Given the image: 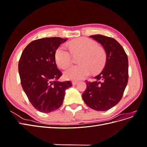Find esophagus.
<instances>
[{
    "label": "esophagus",
    "mask_w": 147,
    "mask_h": 147,
    "mask_svg": "<svg viewBox=\"0 0 147 147\" xmlns=\"http://www.w3.org/2000/svg\"><path fill=\"white\" fill-rule=\"evenodd\" d=\"M78 83V82L77 81H73L72 82V84L73 85H75V84H77Z\"/></svg>",
    "instance_id": "obj_1"
}]
</instances>
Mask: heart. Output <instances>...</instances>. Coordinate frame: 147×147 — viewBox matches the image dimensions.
<instances>
[{"mask_svg":"<svg viewBox=\"0 0 147 147\" xmlns=\"http://www.w3.org/2000/svg\"><path fill=\"white\" fill-rule=\"evenodd\" d=\"M67 45L73 55L80 54L78 58L80 64L69 67L64 72L67 80L77 81L88 76L91 70L92 73L98 72L104 67L106 61V53L103 48L97 46L96 42L87 38L75 39ZM57 65L64 69L70 65L72 61L70 53L64 45H61L55 53Z\"/></svg>","mask_w":147,"mask_h":147,"instance_id":"obj_1","label":"heart"}]
</instances>
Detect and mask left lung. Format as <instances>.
<instances>
[{"label": "left lung", "mask_w": 147, "mask_h": 147, "mask_svg": "<svg viewBox=\"0 0 147 147\" xmlns=\"http://www.w3.org/2000/svg\"><path fill=\"white\" fill-rule=\"evenodd\" d=\"M90 37L98 42L106 53V62L94 82L86 81L87 88L83 99L89 107L106 111L121 99L128 81V58L120 44L112 37L100 34Z\"/></svg>", "instance_id": "left-lung-1"}]
</instances>
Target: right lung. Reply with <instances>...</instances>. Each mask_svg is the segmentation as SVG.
<instances>
[{"label": "right lung", "mask_w": 147, "mask_h": 147, "mask_svg": "<svg viewBox=\"0 0 147 147\" xmlns=\"http://www.w3.org/2000/svg\"><path fill=\"white\" fill-rule=\"evenodd\" d=\"M67 38L47 37L31 42L22 53L18 63L21 86L34 107L50 113L63 104L70 81L61 82L55 53Z\"/></svg>", "instance_id": "add662e5"}]
</instances>
